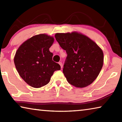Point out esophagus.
<instances>
[{
    "label": "esophagus",
    "mask_w": 122,
    "mask_h": 122,
    "mask_svg": "<svg viewBox=\"0 0 122 122\" xmlns=\"http://www.w3.org/2000/svg\"><path fill=\"white\" fill-rule=\"evenodd\" d=\"M59 64L60 65L61 68H62V67H63V65H62V62H59Z\"/></svg>",
    "instance_id": "1"
}]
</instances>
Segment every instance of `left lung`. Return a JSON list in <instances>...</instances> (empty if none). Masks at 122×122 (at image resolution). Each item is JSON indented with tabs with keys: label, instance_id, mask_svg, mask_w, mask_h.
Masks as SVG:
<instances>
[{
	"label": "left lung",
	"instance_id": "obj_1",
	"mask_svg": "<svg viewBox=\"0 0 122 122\" xmlns=\"http://www.w3.org/2000/svg\"><path fill=\"white\" fill-rule=\"evenodd\" d=\"M55 37L67 54L63 69L67 81L76 88L92 84L103 67L102 49L92 39L77 32L58 33Z\"/></svg>",
	"mask_w": 122,
	"mask_h": 122
}]
</instances>
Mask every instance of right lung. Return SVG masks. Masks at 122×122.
I'll return each instance as SVG.
<instances>
[{"label": "right lung", "mask_w": 122, "mask_h": 122, "mask_svg": "<svg viewBox=\"0 0 122 122\" xmlns=\"http://www.w3.org/2000/svg\"><path fill=\"white\" fill-rule=\"evenodd\" d=\"M53 36L46 34L36 35L25 41L16 51L14 62L19 75L28 85L41 88L48 84L55 71L61 69L52 60L49 48Z\"/></svg>", "instance_id": "right-lung-1"}]
</instances>
